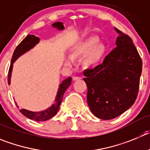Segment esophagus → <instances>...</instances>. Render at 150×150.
<instances>
[{"label": "esophagus", "mask_w": 150, "mask_h": 150, "mask_svg": "<svg viewBox=\"0 0 150 150\" xmlns=\"http://www.w3.org/2000/svg\"><path fill=\"white\" fill-rule=\"evenodd\" d=\"M72 79H73L74 81H77V80L81 79V77H79V76H73V77H72Z\"/></svg>", "instance_id": "obj_1"}]
</instances>
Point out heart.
<instances>
[{
	"mask_svg": "<svg viewBox=\"0 0 150 150\" xmlns=\"http://www.w3.org/2000/svg\"><path fill=\"white\" fill-rule=\"evenodd\" d=\"M97 37H90L77 44L71 52V57L67 60V64L73 62L72 58L86 56L84 62L88 66L96 65L104 55L106 47L103 43H98Z\"/></svg>",
	"mask_w": 150,
	"mask_h": 150,
	"instance_id": "1",
	"label": "heart"
}]
</instances>
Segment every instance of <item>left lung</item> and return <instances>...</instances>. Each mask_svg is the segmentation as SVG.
Here are the masks:
<instances>
[{
  "label": "left lung",
  "mask_w": 150,
  "mask_h": 150,
  "mask_svg": "<svg viewBox=\"0 0 150 150\" xmlns=\"http://www.w3.org/2000/svg\"><path fill=\"white\" fill-rule=\"evenodd\" d=\"M115 30L118 33L117 47L101 64L83 72L89 108L103 120L119 116L135 103L142 72V60L132 38Z\"/></svg>",
  "instance_id": "1"
}]
</instances>
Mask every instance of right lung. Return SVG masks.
<instances>
[{"instance_id": "right-lung-1", "label": "right lung", "mask_w": 150, "mask_h": 150, "mask_svg": "<svg viewBox=\"0 0 150 150\" xmlns=\"http://www.w3.org/2000/svg\"><path fill=\"white\" fill-rule=\"evenodd\" d=\"M54 27H57L58 29H64V25L61 22H56V23H53L52 25ZM39 41V38L36 37L35 35H28L18 45L16 49L15 50L12 55V60H11V65L9 67V72H8V83L10 84V78L11 74H12V65L13 63L15 62V60L20 57L21 54L25 53L26 52L29 51L30 49L33 48V47L37 44ZM71 81H72V78L70 77H69L67 79L64 80V81L59 85V89L58 91V94L55 98V100H54V104L48 108L47 110H44L42 112H31L28 111V110H24V109H21L20 110V112L26 116V117L29 118V119L34 120V121H47V120L50 119L51 117H52L56 113L58 112V110H59L60 105H61V100L63 99V96H64V92L67 90L69 86L71 84Z\"/></svg>"}]
</instances>
